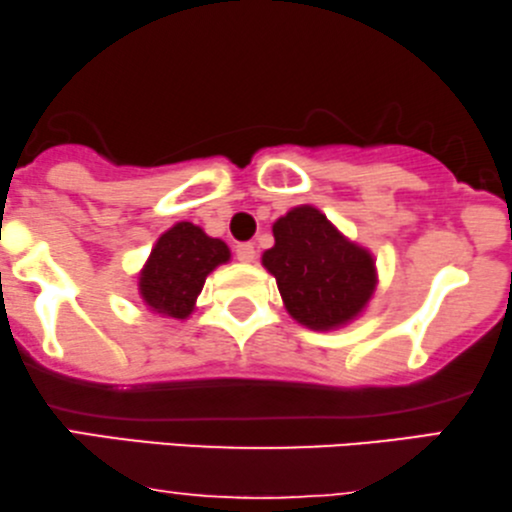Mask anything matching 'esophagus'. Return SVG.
<instances>
[{
    "instance_id": "obj_1",
    "label": "esophagus",
    "mask_w": 512,
    "mask_h": 512,
    "mask_svg": "<svg viewBox=\"0 0 512 512\" xmlns=\"http://www.w3.org/2000/svg\"><path fill=\"white\" fill-rule=\"evenodd\" d=\"M235 256H237V261H242V263H251L256 258V249H254V244L251 242H242V244H237L235 247Z\"/></svg>"
}]
</instances>
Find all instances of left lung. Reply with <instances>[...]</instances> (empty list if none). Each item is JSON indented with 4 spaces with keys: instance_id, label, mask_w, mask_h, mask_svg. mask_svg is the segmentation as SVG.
I'll use <instances>...</instances> for the list:
<instances>
[{
    "instance_id": "8db88e82",
    "label": "left lung",
    "mask_w": 512,
    "mask_h": 512,
    "mask_svg": "<svg viewBox=\"0 0 512 512\" xmlns=\"http://www.w3.org/2000/svg\"><path fill=\"white\" fill-rule=\"evenodd\" d=\"M275 247L263 265L275 275L284 308L315 331L338 329L367 308L376 289L374 256L350 242L320 209L303 204L272 225Z\"/></svg>"
}]
</instances>
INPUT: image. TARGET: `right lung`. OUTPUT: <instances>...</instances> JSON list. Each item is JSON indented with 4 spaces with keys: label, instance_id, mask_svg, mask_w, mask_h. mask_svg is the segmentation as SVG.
<instances>
[{
    "label": "right lung",
    "instance_id": "1",
    "mask_svg": "<svg viewBox=\"0 0 512 512\" xmlns=\"http://www.w3.org/2000/svg\"><path fill=\"white\" fill-rule=\"evenodd\" d=\"M228 261V244L209 237L195 223L181 221L152 247L138 275V291L152 313L188 320L209 272Z\"/></svg>",
    "mask_w": 512,
    "mask_h": 512
}]
</instances>
